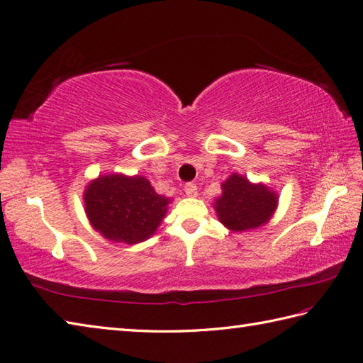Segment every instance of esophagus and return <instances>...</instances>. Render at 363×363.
Wrapping results in <instances>:
<instances>
[{
	"instance_id": "esophagus-1",
	"label": "esophagus",
	"mask_w": 363,
	"mask_h": 363,
	"mask_svg": "<svg viewBox=\"0 0 363 363\" xmlns=\"http://www.w3.org/2000/svg\"><path fill=\"white\" fill-rule=\"evenodd\" d=\"M184 191H186L187 196L195 198L198 195V189H196V184L194 182H187L186 186H184Z\"/></svg>"
}]
</instances>
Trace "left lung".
Segmentation results:
<instances>
[{"mask_svg":"<svg viewBox=\"0 0 363 363\" xmlns=\"http://www.w3.org/2000/svg\"><path fill=\"white\" fill-rule=\"evenodd\" d=\"M279 203V196L264 184H252L245 176L233 173L222 184V195L214 209L226 228L240 233L266 225Z\"/></svg>","mask_w":363,"mask_h":363,"instance_id":"left-lung-1","label":"left lung"}]
</instances>
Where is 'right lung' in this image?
Returning a JSON list of instances; mask_svg holds the SVG:
<instances>
[{"instance_id":"1","label":"right lung","mask_w":363,"mask_h":363,"mask_svg":"<svg viewBox=\"0 0 363 363\" xmlns=\"http://www.w3.org/2000/svg\"><path fill=\"white\" fill-rule=\"evenodd\" d=\"M83 200L92 228L105 239L129 245L152 236L169 204L146 177L124 174L99 176L88 184Z\"/></svg>"}]
</instances>
